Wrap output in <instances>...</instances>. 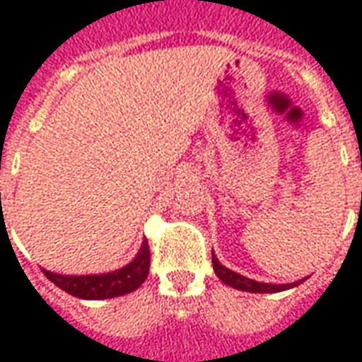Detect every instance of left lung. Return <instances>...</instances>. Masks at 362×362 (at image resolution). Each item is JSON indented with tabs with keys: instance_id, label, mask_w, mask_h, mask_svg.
Here are the masks:
<instances>
[{
	"instance_id": "obj_1",
	"label": "left lung",
	"mask_w": 362,
	"mask_h": 362,
	"mask_svg": "<svg viewBox=\"0 0 362 362\" xmlns=\"http://www.w3.org/2000/svg\"><path fill=\"white\" fill-rule=\"evenodd\" d=\"M211 262H213V269L217 273V277H219L225 285L233 288H238V291H246V293H279V291H285V288L296 287L298 283H303L304 279L296 281V283H288V285H272V283H258V281L248 279V277H244L240 273H235L227 269L225 266H221L219 259L215 258V254H211Z\"/></svg>"
}]
</instances>
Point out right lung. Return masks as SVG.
<instances>
[{
  "label": "right lung",
  "instance_id": "right-lung-1",
  "mask_svg": "<svg viewBox=\"0 0 362 362\" xmlns=\"http://www.w3.org/2000/svg\"><path fill=\"white\" fill-rule=\"evenodd\" d=\"M151 266L149 244L143 243L141 250L135 256L132 264L122 267L118 272L103 273V275H58L42 269L44 275L58 285L62 291H66L77 298H87V300H98V298H114L132 293L141 283L147 279Z\"/></svg>",
  "mask_w": 362,
  "mask_h": 362
}]
</instances>
